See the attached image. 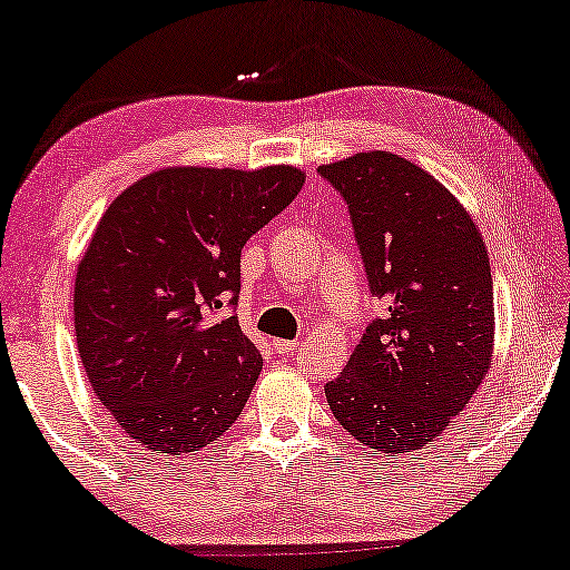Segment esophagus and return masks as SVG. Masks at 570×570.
<instances>
[{
  "instance_id": "esophagus-1",
  "label": "esophagus",
  "mask_w": 570,
  "mask_h": 570,
  "mask_svg": "<svg viewBox=\"0 0 570 570\" xmlns=\"http://www.w3.org/2000/svg\"><path fill=\"white\" fill-rule=\"evenodd\" d=\"M296 348H299V343L296 341H274V351L282 356H294Z\"/></svg>"
}]
</instances>
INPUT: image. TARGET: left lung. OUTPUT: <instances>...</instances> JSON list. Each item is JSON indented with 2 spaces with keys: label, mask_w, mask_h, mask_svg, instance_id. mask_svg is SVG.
I'll use <instances>...</instances> for the list:
<instances>
[{
  "label": "left lung",
  "mask_w": 570,
  "mask_h": 570,
  "mask_svg": "<svg viewBox=\"0 0 570 570\" xmlns=\"http://www.w3.org/2000/svg\"><path fill=\"white\" fill-rule=\"evenodd\" d=\"M317 173L348 204L384 302L325 397L351 436L397 456L434 442L491 368L488 250L468 208L411 159L358 151Z\"/></svg>",
  "instance_id": "obj_1"
}]
</instances>
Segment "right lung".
Segmentation results:
<instances>
[{
  "instance_id": "right-lung-1",
  "label": "right lung",
  "mask_w": 570,
  "mask_h": 570,
  "mask_svg": "<svg viewBox=\"0 0 570 570\" xmlns=\"http://www.w3.org/2000/svg\"><path fill=\"white\" fill-rule=\"evenodd\" d=\"M302 186L288 165L165 167L106 208L77 266V348L136 444L198 452L243 413L263 358L227 312L239 255Z\"/></svg>"
}]
</instances>
